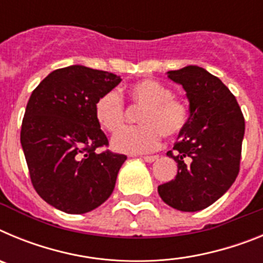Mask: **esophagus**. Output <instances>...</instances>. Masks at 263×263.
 I'll use <instances>...</instances> for the list:
<instances>
[{"mask_svg":"<svg viewBox=\"0 0 263 263\" xmlns=\"http://www.w3.org/2000/svg\"><path fill=\"white\" fill-rule=\"evenodd\" d=\"M158 155H145V157H142V159L145 160V162H148V163H152V162H155V160L158 159Z\"/></svg>","mask_w":263,"mask_h":263,"instance_id":"esophagus-1","label":"esophagus"}]
</instances>
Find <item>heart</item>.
I'll return each instance as SVG.
<instances>
[{
    "label": "heart",
    "mask_w": 263,
    "mask_h": 263,
    "mask_svg": "<svg viewBox=\"0 0 263 263\" xmlns=\"http://www.w3.org/2000/svg\"><path fill=\"white\" fill-rule=\"evenodd\" d=\"M173 90L153 79L141 80L130 87L134 105L143 106L139 111L138 126L118 130L125 120L124 99L118 90L101 95L95 104L97 124L106 132H116L111 147L126 154L153 152L160 145L162 134L175 137L185 129L190 120V109L180 99L173 96Z\"/></svg>",
    "instance_id": "obj_1"
}]
</instances>
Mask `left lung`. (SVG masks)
Listing matches in <instances>:
<instances>
[{
    "mask_svg": "<svg viewBox=\"0 0 263 263\" xmlns=\"http://www.w3.org/2000/svg\"><path fill=\"white\" fill-rule=\"evenodd\" d=\"M187 92L190 120L167 153L178 163L175 179L158 187L162 200L183 212L201 211L231 188L240 171L245 120L236 97L201 67L167 72Z\"/></svg>",
    "mask_w": 263,
    "mask_h": 263,
    "instance_id": "1",
    "label": "left lung"
}]
</instances>
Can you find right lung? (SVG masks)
Listing matches in <instances>:
<instances>
[{"label":"right lung","mask_w":263,"mask_h":263,"mask_svg":"<svg viewBox=\"0 0 263 263\" xmlns=\"http://www.w3.org/2000/svg\"><path fill=\"white\" fill-rule=\"evenodd\" d=\"M120 76L84 66L55 69L32 90L21 129L30 179L39 196L57 210L81 215L111 195L126 155L110 150L95 117L101 95Z\"/></svg>","instance_id":"obj_1"}]
</instances>
